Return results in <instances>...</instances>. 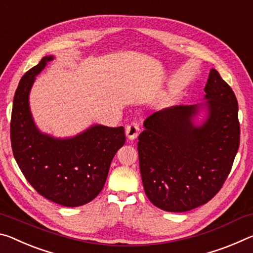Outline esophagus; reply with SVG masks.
<instances>
[{
  "mask_svg": "<svg viewBox=\"0 0 253 253\" xmlns=\"http://www.w3.org/2000/svg\"><path fill=\"white\" fill-rule=\"evenodd\" d=\"M139 132H140V126H139V123L136 122H132L126 127V134L130 140H134L136 136L139 135Z\"/></svg>",
  "mask_w": 253,
  "mask_h": 253,
  "instance_id": "obj_1",
  "label": "esophagus"
}]
</instances>
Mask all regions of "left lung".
Masks as SVG:
<instances>
[{
    "label": "left lung",
    "mask_w": 253,
    "mask_h": 253,
    "mask_svg": "<svg viewBox=\"0 0 253 253\" xmlns=\"http://www.w3.org/2000/svg\"><path fill=\"white\" fill-rule=\"evenodd\" d=\"M204 103L208 117L192 120L202 105H177L144 120L139 135L140 172L146 195L167 212H187L216 195L240 144L238 101L216 69H211Z\"/></svg>",
    "instance_id": "obj_1"
}]
</instances>
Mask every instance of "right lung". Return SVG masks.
Returning a JSON list of instances; mask_svg holds the SVG:
<instances>
[{
    "mask_svg": "<svg viewBox=\"0 0 253 253\" xmlns=\"http://www.w3.org/2000/svg\"><path fill=\"white\" fill-rule=\"evenodd\" d=\"M53 59L45 56L24 74L15 90L11 146L19 168L40 195L76 208L93 201L104 187L111 161L126 143L124 127L96 124L73 138L41 133L33 122L29 94L36 76Z\"/></svg>",
    "mask_w": 253,
    "mask_h": 253,
    "instance_id": "add662e5",
    "label": "right lung"
}]
</instances>
